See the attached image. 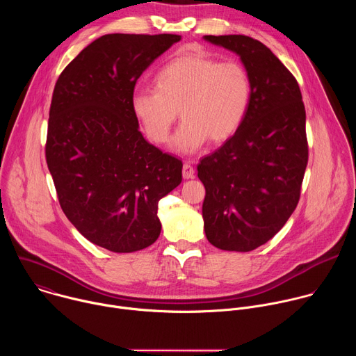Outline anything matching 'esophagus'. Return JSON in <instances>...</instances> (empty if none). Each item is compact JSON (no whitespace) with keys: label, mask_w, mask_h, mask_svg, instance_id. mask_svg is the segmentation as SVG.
I'll list each match as a JSON object with an SVG mask.
<instances>
[{"label":"esophagus","mask_w":356,"mask_h":356,"mask_svg":"<svg viewBox=\"0 0 356 356\" xmlns=\"http://www.w3.org/2000/svg\"><path fill=\"white\" fill-rule=\"evenodd\" d=\"M183 177L184 179H193L194 177V168L188 162H186L183 165Z\"/></svg>","instance_id":"obj_1"}]
</instances>
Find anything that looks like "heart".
I'll return each mask as SVG.
<instances>
[{"mask_svg":"<svg viewBox=\"0 0 356 356\" xmlns=\"http://www.w3.org/2000/svg\"><path fill=\"white\" fill-rule=\"evenodd\" d=\"M155 90H138L131 108L156 143H165L177 118L183 120L173 149L191 155L210 139L222 143L241 128L252 98L248 70L238 62H220L202 54H183L154 76Z\"/></svg>","mask_w":356,"mask_h":356,"instance_id":"obj_1","label":"heart"}]
</instances>
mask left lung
I'll return each instance as SVG.
<instances>
[{
  "mask_svg": "<svg viewBox=\"0 0 356 356\" xmlns=\"http://www.w3.org/2000/svg\"><path fill=\"white\" fill-rule=\"evenodd\" d=\"M202 39L238 55L252 83L241 128L197 166L206 187L204 231L218 249L249 252L272 239L297 207L309 161L306 110L296 79L262 42Z\"/></svg>",
  "mask_w": 356,
  "mask_h": 356,
  "instance_id": "8db88e82",
  "label": "left lung"
}]
</instances>
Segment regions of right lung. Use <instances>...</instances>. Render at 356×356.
<instances>
[{
    "instance_id": "add662e5",
    "label": "right lung",
    "mask_w": 356,
    "mask_h": 356,
    "mask_svg": "<svg viewBox=\"0 0 356 356\" xmlns=\"http://www.w3.org/2000/svg\"><path fill=\"white\" fill-rule=\"evenodd\" d=\"M180 35H104L66 66L49 111L46 162L67 220L117 253L154 243L159 200L183 163L149 143L131 108L136 80Z\"/></svg>"
}]
</instances>
